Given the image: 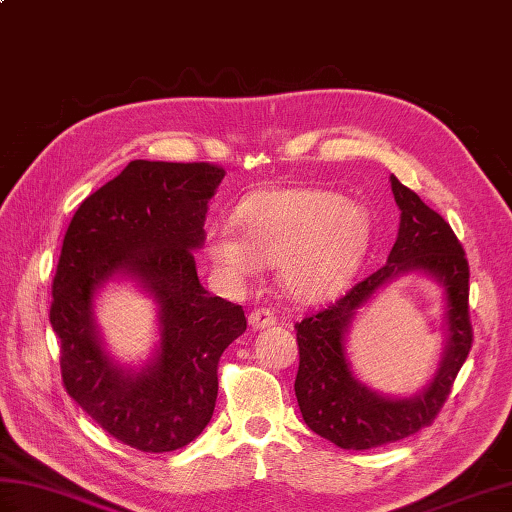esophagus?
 Instances as JSON below:
<instances>
[{"mask_svg":"<svg viewBox=\"0 0 512 512\" xmlns=\"http://www.w3.org/2000/svg\"><path fill=\"white\" fill-rule=\"evenodd\" d=\"M277 323V314L268 308H257L248 314V325L253 330H264Z\"/></svg>","mask_w":512,"mask_h":512,"instance_id":"esophagus-1","label":"esophagus"}]
</instances>
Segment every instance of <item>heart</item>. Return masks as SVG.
I'll use <instances>...</instances> for the list:
<instances>
[{
  "label": "heart",
  "mask_w": 512,
  "mask_h": 512,
  "mask_svg": "<svg viewBox=\"0 0 512 512\" xmlns=\"http://www.w3.org/2000/svg\"><path fill=\"white\" fill-rule=\"evenodd\" d=\"M228 226L206 231V255L215 275L231 288L275 266L290 299L314 303L341 290L361 264L369 217L341 195L310 187H279L248 195Z\"/></svg>",
  "instance_id": "obj_1"
}]
</instances>
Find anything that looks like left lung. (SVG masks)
Wrapping results in <instances>:
<instances>
[{
    "label": "left lung",
    "mask_w": 512,
    "mask_h": 512,
    "mask_svg": "<svg viewBox=\"0 0 512 512\" xmlns=\"http://www.w3.org/2000/svg\"><path fill=\"white\" fill-rule=\"evenodd\" d=\"M389 180L400 209V226L387 264L358 281L332 306L295 325L299 343L295 394L301 416L321 438L352 451L383 447L429 427L447 402L473 343L469 262L462 244L442 215L396 176ZM407 272L429 274L445 288L448 341L432 383L409 399H394L369 390L353 376L344 336L355 312L389 280Z\"/></svg>",
    "instance_id": "8db88e82"
}]
</instances>
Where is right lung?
<instances>
[{"label":"right lung","mask_w":512,"mask_h":512,"mask_svg":"<svg viewBox=\"0 0 512 512\" xmlns=\"http://www.w3.org/2000/svg\"><path fill=\"white\" fill-rule=\"evenodd\" d=\"M224 173L211 162L132 160L81 202L63 237L50 306L63 387L138 451H176L200 436L220 356L246 330L242 306L202 288L193 257ZM110 278H134L159 303V350L138 373L112 362L95 330L93 297Z\"/></svg>","instance_id":"right-lung-1"}]
</instances>
